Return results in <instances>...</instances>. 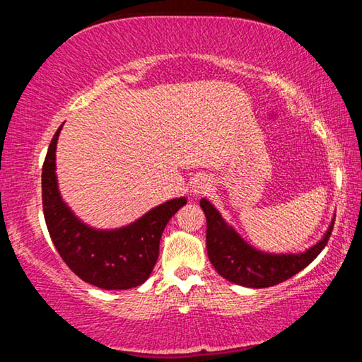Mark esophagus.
<instances>
[{"label": "esophagus", "mask_w": 362, "mask_h": 362, "mask_svg": "<svg viewBox=\"0 0 362 362\" xmlns=\"http://www.w3.org/2000/svg\"><path fill=\"white\" fill-rule=\"evenodd\" d=\"M189 188H192V193L194 196H203V194L209 193L212 189V182L207 175H196L192 180V185H189Z\"/></svg>", "instance_id": "1"}]
</instances>
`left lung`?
Returning a JSON list of instances; mask_svg holds the SVG:
<instances>
[{
  "label": "left lung",
  "mask_w": 362,
  "mask_h": 362,
  "mask_svg": "<svg viewBox=\"0 0 362 362\" xmlns=\"http://www.w3.org/2000/svg\"><path fill=\"white\" fill-rule=\"evenodd\" d=\"M206 214V247L209 260L220 276L238 286L262 289L292 278L308 267L326 247L334 228V220L316 244L298 254H272L250 246L228 225L211 201H199Z\"/></svg>",
  "instance_id": "8db88e82"
}]
</instances>
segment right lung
Returning <instances> with one entry per match:
<instances>
[{
	"instance_id": "obj_1",
	"label": "right lung",
	"mask_w": 362,
	"mask_h": 362,
	"mask_svg": "<svg viewBox=\"0 0 362 362\" xmlns=\"http://www.w3.org/2000/svg\"><path fill=\"white\" fill-rule=\"evenodd\" d=\"M60 131L62 126L51 140L41 175L42 211L54 246L84 283L105 291H126L144 284L158 260L163 231L170 217L187 204V198L166 201L121 228L99 230L86 225L59 192L56 148Z\"/></svg>"
}]
</instances>
